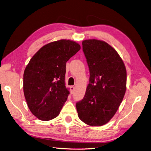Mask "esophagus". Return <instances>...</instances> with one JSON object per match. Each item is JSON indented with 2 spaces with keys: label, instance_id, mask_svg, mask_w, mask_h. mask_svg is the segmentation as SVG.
I'll return each instance as SVG.
<instances>
[{
  "label": "esophagus",
  "instance_id": "esophagus-1",
  "mask_svg": "<svg viewBox=\"0 0 151 151\" xmlns=\"http://www.w3.org/2000/svg\"><path fill=\"white\" fill-rule=\"evenodd\" d=\"M70 93L73 94V93H74V87L71 86L70 87Z\"/></svg>",
  "mask_w": 151,
  "mask_h": 151
}]
</instances>
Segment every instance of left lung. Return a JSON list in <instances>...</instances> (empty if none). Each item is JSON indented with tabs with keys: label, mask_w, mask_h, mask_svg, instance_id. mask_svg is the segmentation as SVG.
I'll return each mask as SVG.
<instances>
[{
	"label": "left lung",
	"mask_w": 151,
	"mask_h": 151,
	"mask_svg": "<svg viewBox=\"0 0 151 151\" xmlns=\"http://www.w3.org/2000/svg\"><path fill=\"white\" fill-rule=\"evenodd\" d=\"M82 44L90 77L84 97L76 104L77 111L87 125L101 126L115 115L124 97L126 68L117 52L107 43L93 39Z\"/></svg>",
	"instance_id": "left-lung-1"
}]
</instances>
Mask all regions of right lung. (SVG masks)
Returning a JSON list of instances; mask_svg holds the SVG:
<instances>
[{
    "instance_id": "right-lung-1",
    "label": "right lung",
    "mask_w": 151,
    "mask_h": 151,
    "mask_svg": "<svg viewBox=\"0 0 151 151\" xmlns=\"http://www.w3.org/2000/svg\"><path fill=\"white\" fill-rule=\"evenodd\" d=\"M80 49L75 42L60 40L45 45L31 58L24 72L23 90L29 109L38 119L48 121L60 113L69 94L66 62Z\"/></svg>"
}]
</instances>
